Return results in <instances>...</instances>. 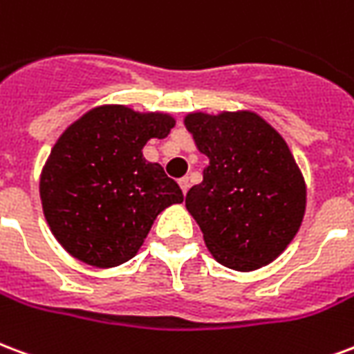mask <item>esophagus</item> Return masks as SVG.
<instances>
[{
  "instance_id": "esophagus-1",
  "label": "esophagus",
  "mask_w": 354,
  "mask_h": 354,
  "mask_svg": "<svg viewBox=\"0 0 354 354\" xmlns=\"http://www.w3.org/2000/svg\"><path fill=\"white\" fill-rule=\"evenodd\" d=\"M179 187H180V190H183V194L187 196L188 188H190V180H188V177H185V179L179 180Z\"/></svg>"
}]
</instances>
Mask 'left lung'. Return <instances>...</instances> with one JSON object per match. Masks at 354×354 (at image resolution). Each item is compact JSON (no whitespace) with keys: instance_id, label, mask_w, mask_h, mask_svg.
Returning a JSON list of instances; mask_svg holds the SVG:
<instances>
[{"instance_id":"1","label":"left lung","mask_w":354,"mask_h":354,"mask_svg":"<svg viewBox=\"0 0 354 354\" xmlns=\"http://www.w3.org/2000/svg\"><path fill=\"white\" fill-rule=\"evenodd\" d=\"M185 126L209 158L185 202L209 252L236 272L272 264L300 230L308 203L286 141L254 111H196Z\"/></svg>"}]
</instances>
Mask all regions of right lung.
<instances>
[{
	"label": "right lung",
	"instance_id": "obj_1",
	"mask_svg": "<svg viewBox=\"0 0 354 354\" xmlns=\"http://www.w3.org/2000/svg\"><path fill=\"white\" fill-rule=\"evenodd\" d=\"M174 126L169 113L97 105L58 138L39 196L48 228L73 259L94 268L128 262L154 218L183 202L164 167L143 158L147 141L164 139Z\"/></svg>",
	"mask_w": 354,
	"mask_h": 354
}]
</instances>
